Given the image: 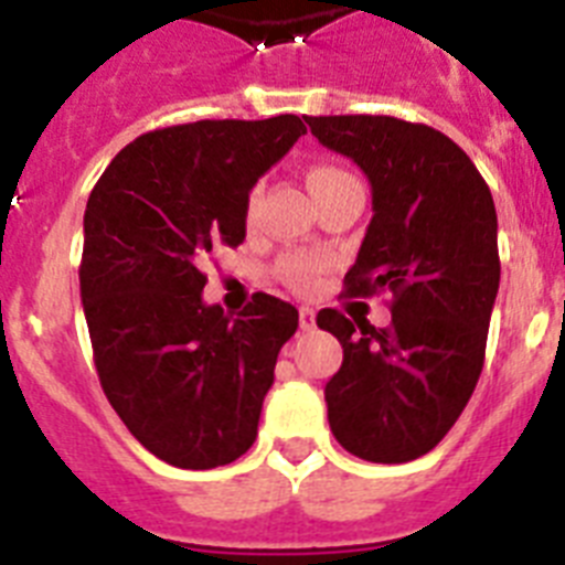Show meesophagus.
I'll list each match as a JSON object with an SVG mask.
<instances>
[{"instance_id": "esophagus-1", "label": "esophagus", "mask_w": 565, "mask_h": 565, "mask_svg": "<svg viewBox=\"0 0 565 565\" xmlns=\"http://www.w3.org/2000/svg\"><path fill=\"white\" fill-rule=\"evenodd\" d=\"M298 324H301V330H312V327H316V310L301 307V310H298Z\"/></svg>"}]
</instances>
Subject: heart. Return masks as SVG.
I'll list each match as a JSON object with an SVG mask.
<instances>
[{"label": "heart", "instance_id": "b5f03b06", "mask_svg": "<svg viewBox=\"0 0 565 565\" xmlns=\"http://www.w3.org/2000/svg\"><path fill=\"white\" fill-rule=\"evenodd\" d=\"M350 180H355L353 174L344 172V169H335V166H316V169H310V174H307L312 198L327 192V189L341 186V183H350ZM319 269H321L319 258H312V255H290V258L281 260L278 273H281V278L290 284V287H296V290H307V287H312V281H316Z\"/></svg>", "mask_w": 565, "mask_h": 565}]
</instances>
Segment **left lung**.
<instances>
[{
  "instance_id": "8db88e82",
  "label": "left lung",
  "mask_w": 565,
  "mask_h": 565,
  "mask_svg": "<svg viewBox=\"0 0 565 565\" xmlns=\"http://www.w3.org/2000/svg\"><path fill=\"white\" fill-rule=\"evenodd\" d=\"M319 143L371 183L373 217L348 296L391 292V324L321 310L344 359L324 387L330 430L367 462H411L466 411L500 290L497 210L486 180L443 131L373 114L305 117Z\"/></svg>"
}]
</instances>
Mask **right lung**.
<instances>
[{
  "label": "right lung",
  "mask_w": 565,
  "mask_h": 565,
  "mask_svg": "<svg viewBox=\"0 0 565 565\" xmlns=\"http://www.w3.org/2000/svg\"><path fill=\"white\" fill-rule=\"evenodd\" d=\"M305 131L296 114L149 131L88 198L79 296L99 385L137 443L174 468L230 466L258 436L298 310L267 292L238 316L206 305L203 264L244 244L249 192Z\"/></svg>",
  "instance_id": "1"
}]
</instances>
